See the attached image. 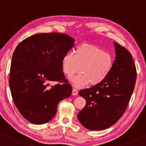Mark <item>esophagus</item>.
<instances>
[{
  "mask_svg": "<svg viewBox=\"0 0 146 146\" xmlns=\"http://www.w3.org/2000/svg\"><path fill=\"white\" fill-rule=\"evenodd\" d=\"M78 93V90H76L75 88H73V91H72V94L73 95H77Z\"/></svg>",
  "mask_w": 146,
  "mask_h": 146,
  "instance_id": "obj_1",
  "label": "esophagus"
}]
</instances>
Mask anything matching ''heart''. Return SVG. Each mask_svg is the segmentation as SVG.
Returning <instances> with one entry per match:
<instances>
[{
    "label": "heart",
    "mask_w": 146,
    "mask_h": 146,
    "mask_svg": "<svg viewBox=\"0 0 146 146\" xmlns=\"http://www.w3.org/2000/svg\"><path fill=\"white\" fill-rule=\"evenodd\" d=\"M62 64L64 73L68 77L81 70L71 81L76 87H82L89 82L93 85L102 82L111 71L113 58L98 46L84 43L77 47L75 54L72 52L66 53Z\"/></svg>",
    "instance_id": "b5f03b06"
}]
</instances>
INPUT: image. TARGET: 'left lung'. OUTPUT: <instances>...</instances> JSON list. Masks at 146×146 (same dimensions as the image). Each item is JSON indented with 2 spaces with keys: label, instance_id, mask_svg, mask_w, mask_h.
<instances>
[{
  "label": "left lung",
  "instance_id": "left-lung-1",
  "mask_svg": "<svg viewBox=\"0 0 146 146\" xmlns=\"http://www.w3.org/2000/svg\"><path fill=\"white\" fill-rule=\"evenodd\" d=\"M114 45L116 57L108 76L79 92L86 104L78 119L88 130H105L115 124L126 110L135 88L137 71L131 53L118 43Z\"/></svg>",
  "mask_w": 146,
  "mask_h": 146
}]
</instances>
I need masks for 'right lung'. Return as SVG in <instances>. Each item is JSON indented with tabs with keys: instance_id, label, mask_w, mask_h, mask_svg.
<instances>
[{
	"instance_id": "obj_1",
	"label": "right lung",
	"mask_w": 146,
	"mask_h": 146,
	"mask_svg": "<svg viewBox=\"0 0 146 146\" xmlns=\"http://www.w3.org/2000/svg\"><path fill=\"white\" fill-rule=\"evenodd\" d=\"M74 42L64 33H38L16 46L10 68V90L18 111L31 123H47L56 115L58 103L71 95L62 62ZM51 81L60 83L49 88Z\"/></svg>"
}]
</instances>
